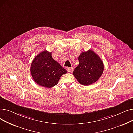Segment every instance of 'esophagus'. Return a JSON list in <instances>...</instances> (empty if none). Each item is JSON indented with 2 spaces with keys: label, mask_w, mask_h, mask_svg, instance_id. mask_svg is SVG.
<instances>
[{
  "label": "esophagus",
  "mask_w": 133,
  "mask_h": 133,
  "mask_svg": "<svg viewBox=\"0 0 133 133\" xmlns=\"http://www.w3.org/2000/svg\"><path fill=\"white\" fill-rule=\"evenodd\" d=\"M67 71H68V73H71L73 72V67H68V68H67Z\"/></svg>",
  "instance_id": "esophagus-1"
}]
</instances>
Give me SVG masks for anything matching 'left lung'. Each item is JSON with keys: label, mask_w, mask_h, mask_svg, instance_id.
Here are the masks:
<instances>
[{"label": "left lung", "mask_w": 133, "mask_h": 133, "mask_svg": "<svg viewBox=\"0 0 133 133\" xmlns=\"http://www.w3.org/2000/svg\"><path fill=\"white\" fill-rule=\"evenodd\" d=\"M78 59L79 64L73 74L80 84L88 86L98 80L104 69L103 63L99 55L89 50L81 53Z\"/></svg>", "instance_id": "1"}]
</instances>
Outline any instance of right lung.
Here are the masks:
<instances>
[{
  "mask_svg": "<svg viewBox=\"0 0 133 133\" xmlns=\"http://www.w3.org/2000/svg\"><path fill=\"white\" fill-rule=\"evenodd\" d=\"M31 74L37 84L51 88L57 84L62 74L67 71L52 57V52L44 51L38 54L32 62Z\"/></svg>",
  "mask_w": 133,
  "mask_h": 133,
  "instance_id": "right-lung-1",
  "label": "right lung"
}]
</instances>
